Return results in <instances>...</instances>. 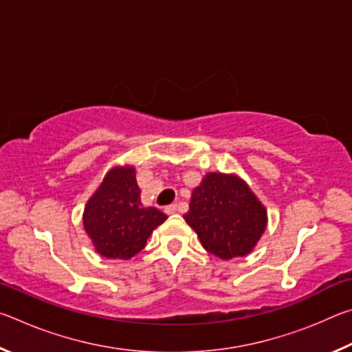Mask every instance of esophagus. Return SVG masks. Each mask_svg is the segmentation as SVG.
<instances>
[{"instance_id":"34e87169","label":"esophagus","mask_w":352,"mask_h":352,"mask_svg":"<svg viewBox=\"0 0 352 352\" xmlns=\"http://www.w3.org/2000/svg\"><path fill=\"white\" fill-rule=\"evenodd\" d=\"M164 212L168 214V216H170V214L177 212V205H168V206L164 208Z\"/></svg>"}]
</instances>
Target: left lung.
I'll use <instances>...</instances> for the list:
<instances>
[{"mask_svg": "<svg viewBox=\"0 0 352 352\" xmlns=\"http://www.w3.org/2000/svg\"><path fill=\"white\" fill-rule=\"evenodd\" d=\"M183 217L206 252L223 261L252 252L267 225L265 208L247 184L220 172L208 174L194 189Z\"/></svg>", "mask_w": 352, "mask_h": 352, "instance_id": "1", "label": "left lung"}]
</instances>
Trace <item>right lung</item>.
Returning a JSON list of instances; mask_svg holds the SVG:
<instances>
[{
	"mask_svg": "<svg viewBox=\"0 0 352 352\" xmlns=\"http://www.w3.org/2000/svg\"><path fill=\"white\" fill-rule=\"evenodd\" d=\"M168 219L157 208L141 205L133 168H115L88 200L83 226L104 258L130 259L146 247L152 231Z\"/></svg>",
	"mask_w": 352,
	"mask_h": 352,
	"instance_id": "add662e5",
	"label": "right lung"
}]
</instances>
